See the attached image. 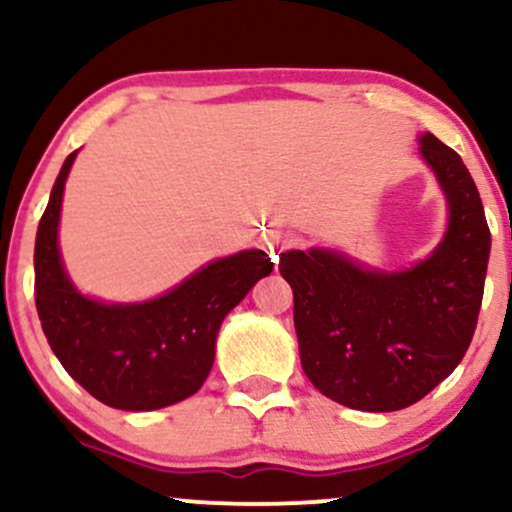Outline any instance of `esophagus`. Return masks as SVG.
<instances>
[{
    "mask_svg": "<svg viewBox=\"0 0 512 512\" xmlns=\"http://www.w3.org/2000/svg\"><path fill=\"white\" fill-rule=\"evenodd\" d=\"M293 245H298V238L296 233L291 231H269L267 236H264V248H267V252L274 260H279L281 252L291 250Z\"/></svg>",
    "mask_w": 512,
    "mask_h": 512,
    "instance_id": "34e87169",
    "label": "esophagus"
}]
</instances>
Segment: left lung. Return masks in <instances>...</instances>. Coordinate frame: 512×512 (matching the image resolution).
Here are the masks:
<instances>
[{
    "mask_svg": "<svg viewBox=\"0 0 512 512\" xmlns=\"http://www.w3.org/2000/svg\"><path fill=\"white\" fill-rule=\"evenodd\" d=\"M421 154L450 204L448 233L426 262L383 274L337 252L291 250L279 260L305 375L344 407L397 411L419 402L457 368L477 330L491 252L484 204L450 146L424 134Z\"/></svg>",
    "mask_w": 512,
    "mask_h": 512,
    "instance_id": "1",
    "label": "left lung"
}]
</instances>
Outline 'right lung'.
Segmentation results:
<instances>
[{
    "instance_id": "1",
    "label": "right lung",
    "mask_w": 512,
    "mask_h": 512,
    "mask_svg": "<svg viewBox=\"0 0 512 512\" xmlns=\"http://www.w3.org/2000/svg\"><path fill=\"white\" fill-rule=\"evenodd\" d=\"M67 156L35 238V308L45 337L69 375L108 407L149 411L182 402L202 387L214 363L223 317L274 262L245 250L199 269L178 289L139 305L84 298L64 274L57 250Z\"/></svg>"
}]
</instances>
